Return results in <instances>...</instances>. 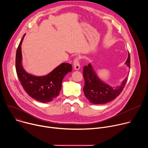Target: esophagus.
<instances>
[{
	"label": "esophagus",
	"mask_w": 148,
	"mask_h": 148,
	"mask_svg": "<svg viewBox=\"0 0 148 148\" xmlns=\"http://www.w3.org/2000/svg\"><path fill=\"white\" fill-rule=\"evenodd\" d=\"M79 57H76L73 62V65H74V70H78L80 68V64H79Z\"/></svg>",
	"instance_id": "obj_1"
}]
</instances>
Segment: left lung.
I'll return each mask as SVG.
<instances>
[{
    "mask_svg": "<svg viewBox=\"0 0 148 148\" xmlns=\"http://www.w3.org/2000/svg\"><path fill=\"white\" fill-rule=\"evenodd\" d=\"M126 64L130 68V55L129 54ZM83 76L85 85L83 88L84 95L92 103L104 104L115 99L122 91L127 77L117 87H111L101 81L96 75L90 64L83 68Z\"/></svg>",
    "mask_w": 148,
    "mask_h": 148,
    "instance_id": "1",
    "label": "left lung"
}]
</instances>
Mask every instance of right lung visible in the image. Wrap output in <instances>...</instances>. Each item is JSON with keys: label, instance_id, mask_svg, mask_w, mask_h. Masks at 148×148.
Here are the masks:
<instances>
[{"label": "right lung", "instance_id": "right-lung-1", "mask_svg": "<svg viewBox=\"0 0 148 148\" xmlns=\"http://www.w3.org/2000/svg\"><path fill=\"white\" fill-rule=\"evenodd\" d=\"M21 40L16 54V70L18 80L26 93L33 99L41 102H48L57 97L61 89L64 76L72 71V66L62 63L47 75L36 77L27 73L22 65Z\"/></svg>", "mask_w": 148, "mask_h": 148}]
</instances>
